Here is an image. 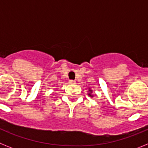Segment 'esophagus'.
Instances as JSON below:
<instances>
[{"label": "esophagus", "mask_w": 148, "mask_h": 148, "mask_svg": "<svg viewBox=\"0 0 148 148\" xmlns=\"http://www.w3.org/2000/svg\"><path fill=\"white\" fill-rule=\"evenodd\" d=\"M69 83H70V84H75V81H73V80H70Z\"/></svg>", "instance_id": "esophagus-1"}]
</instances>
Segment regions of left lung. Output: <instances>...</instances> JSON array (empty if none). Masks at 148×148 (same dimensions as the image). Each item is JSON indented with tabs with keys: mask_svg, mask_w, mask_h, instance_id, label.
I'll return each mask as SVG.
<instances>
[{
	"mask_svg": "<svg viewBox=\"0 0 148 148\" xmlns=\"http://www.w3.org/2000/svg\"><path fill=\"white\" fill-rule=\"evenodd\" d=\"M88 95L89 96H90V97H93V95H92V89H90V88H88Z\"/></svg>",
	"mask_w": 148,
	"mask_h": 148,
	"instance_id": "1",
	"label": "left lung"
}]
</instances>
